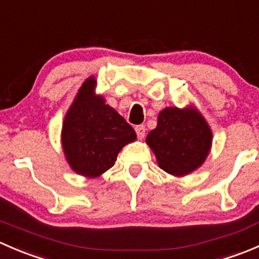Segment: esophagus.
I'll return each instance as SVG.
<instances>
[{
	"label": "esophagus",
	"instance_id": "1",
	"mask_svg": "<svg viewBox=\"0 0 259 259\" xmlns=\"http://www.w3.org/2000/svg\"><path fill=\"white\" fill-rule=\"evenodd\" d=\"M135 132H137L138 138H139L140 140H142L143 138L145 137V126H144V125H138V126H135Z\"/></svg>",
	"mask_w": 259,
	"mask_h": 259
}]
</instances>
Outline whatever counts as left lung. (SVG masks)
I'll use <instances>...</instances> for the list:
<instances>
[{"instance_id":"8db88e82","label":"left lung","mask_w":259,"mask_h":259,"mask_svg":"<svg viewBox=\"0 0 259 259\" xmlns=\"http://www.w3.org/2000/svg\"><path fill=\"white\" fill-rule=\"evenodd\" d=\"M211 137L209 125L197 109L165 108L158 115L156 127L146 137V144L163 170L183 177L204 163Z\"/></svg>"}]
</instances>
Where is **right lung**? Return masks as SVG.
<instances>
[{
    "instance_id": "obj_1",
    "label": "right lung",
    "mask_w": 259,
    "mask_h": 259,
    "mask_svg": "<svg viewBox=\"0 0 259 259\" xmlns=\"http://www.w3.org/2000/svg\"><path fill=\"white\" fill-rule=\"evenodd\" d=\"M96 80L81 85L62 122L61 144L77 174L96 178L114 165L119 151L137 139L134 129L105 99L95 94Z\"/></svg>"
}]
</instances>
